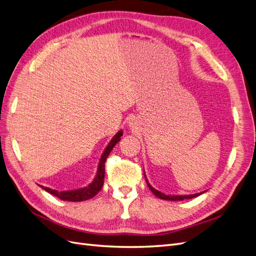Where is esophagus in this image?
<instances>
[{
    "instance_id": "1",
    "label": "esophagus",
    "mask_w": 256,
    "mask_h": 256,
    "mask_svg": "<svg viewBox=\"0 0 256 256\" xmlns=\"http://www.w3.org/2000/svg\"><path fill=\"white\" fill-rule=\"evenodd\" d=\"M128 125H129V127H136V125H138V120H136V118H131L129 122H128Z\"/></svg>"
}]
</instances>
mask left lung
<instances>
[{
    "label": "left lung",
    "instance_id": "obj_1",
    "mask_svg": "<svg viewBox=\"0 0 256 256\" xmlns=\"http://www.w3.org/2000/svg\"><path fill=\"white\" fill-rule=\"evenodd\" d=\"M144 176H145V180H146V182H147V184H148V187H150V189L152 190V192L154 193V196H156L157 198H161V200H189V198H196V196H200V194H203V193H205L206 191H202V192H200V193H196V194H187V196H177V194H166V193H162L161 191H159V190H157V189H154L152 186L148 182V180H147V178H146V175H145V173H144Z\"/></svg>",
    "mask_w": 256,
    "mask_h": 256
}]
</instances>
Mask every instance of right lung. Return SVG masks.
<instances>
[{
    "instance_id": "1",
    "label": "right lung",
    "mask_w": 256,
    "mask_h": 256,
    "mask_svg": "<svg viewBox=\"0 0 256 256\" xmlns=\"http://www.w3.org/2000/svg\"><path fill=\"white\" fill-rule=\"evenodd\" d=\"M122 136V130H120L112 138V140L109 142V144H108V146L106 147V150H104V152L102 154V157H100L95 178L92 180V182L88 186H86V187L74 189V190H67V191H58V190H54V189H51L48 187H44V186H40V187L44 190L51 193V194L56 196L63 200H67V202H82V200L94 198L102 188L104 180L106 159L110 154L111 150H113V147L120 141Z\"/></svg>"
}]
</instances>
